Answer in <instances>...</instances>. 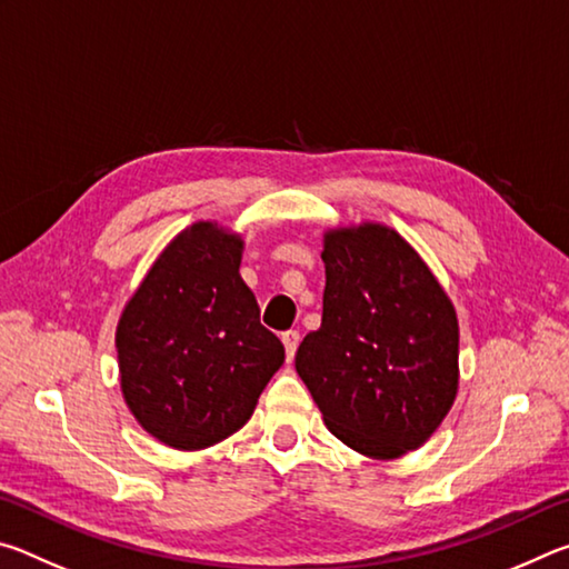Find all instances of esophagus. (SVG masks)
I'll list each match as a JSON object with an SVG mask.
<instances>
[{
    "label": "esophagus",
    "mask_w": 569,
    "mask_h": 569,
    "mask_svg": "<svg viewBox=\"0 0 569 569\" xmlns=\"http://www.w3.org/2000/svg\"><path fill=\"white\" fill-rule=\"evenodd\" d=\"M281 341H283V346H286V359L291 361L293 356H296V349H298V341H301V336H298V331H286V333L281 336Z\"/></svg>",
    "instance_id": "esophagus-1"
}]
</instances>
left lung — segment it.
<instances>
[{"label":"left lung","instance_id":"1","mask_svg":"<svg viewBox=\"0 0 569 569\" xmlns=\"http://www.w3.org/2000/svg\"><path fill=\"white\" fill-rule=\"evenodd\" d=\"M323 316L296 371L336 439L371 459L427 441L459 389V323L445 288L397 230L323 233Z\"/></svg>","mask_w":569,"mask_h":569}]
</instances>
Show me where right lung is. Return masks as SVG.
<instances>
[{
	"label": "right lung",
	"instance_id": "1",
	"mask_svg": "<svg viewBox=\"0 0 569 569\" xmlns=\"http://www.w3.org/2000/svg\"><path fill=\"white\" fill-rule=\"evenodd\" d=\"M243 238L198 220L170 240L122 308L124 403L150 437L198 451L243 427L286 359L238 268Z\"/></svg>",
	"mask_w": 569,
	"mask_h": 569
}]
</instances>
